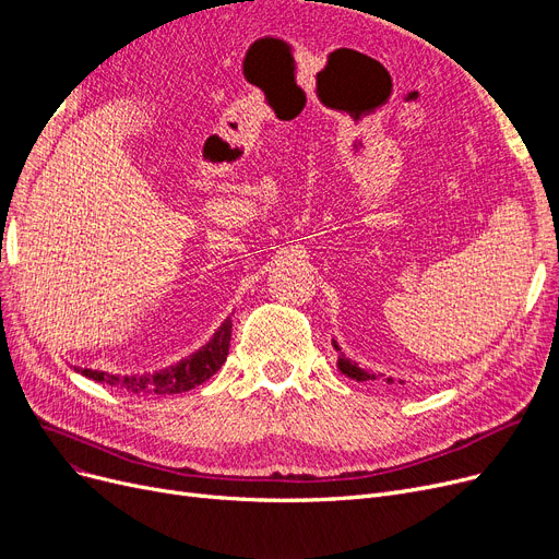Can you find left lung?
Listing matches in <instances>:
<instances>
[{
    "instance_id": "1",
    "label": "left lung",
    "mask_w": 559,
    "mask_h": 559,
    "mask_svg": "<svg viewBox=\"0 0 559 559\" xmlns=\"http://www.w3.org/2000/svg\"><path fill=\"white\" fill-rule=\"evenodd\" d=\"M333 346H335V350H337V369L344 373V376H348V378H354V380H383V383H388V385H405V380H401V378H394V376H385V373H378V371H367V369H362V367H358V362L356 360H350V358H346L344 354H342V348H340V344H337V340H333Z\"/></svg>"
}]
</instances>
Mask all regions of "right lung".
<instances>
[{"mask_svg":"<svg viewBox=\"0 0 559 559\" xmlns=\"http://www.w3.org/2000/svg\"><path fill=\"white\" fill-rule=\"evenodd\" d=\"M230 329H233V321L230 317H226L209 342H205L201 348H197L188 358L174 362L165 369L144 371V373H124V376L99 371V369H81V367H74V369L85 378L97 380V383H106L110 388H117L135 396L181 394L205 383V380L215 376L217 369L226 362Z\"/></svg>","mask_w":559,"mask_h":559,"instance_id":"obj_1","label":"right lung"}]
</instances>
